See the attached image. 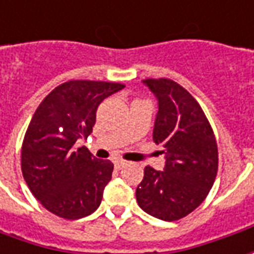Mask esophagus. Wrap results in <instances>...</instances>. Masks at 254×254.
Returning a JSON list of instances; mask_svg holds the SVG:
<instances>
[{
  "mask_svg": "<svg viewBox=\"0 0 254 254\" xmlns=\"http://www.w3.org/2000/svg\"><path fill=\"white\" fill-rule=\"evenodd\" d=\"M114 165H115L117 170H121V168H124V167L127 165V163L122 161V160H115V161H114Z\"/></svg>",
  "mask_w": 254,
  "mask_h": 254,
  "instance_id": "1",
  "label": "esophagus"
}]
</instances>
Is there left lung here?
I'll use <instances>...</instances> for the list:
<instances>
[{
	"label": "left lung",
	"instance_id": "1",
	"mask_svg": "<svg viewBox=\"0 0 254 254\" xmlns=\"http://www.w3.org/2000/svg\"><path fill=\"white\" fill-rule=\"evenodd\" d=\"M156 96L153 140L163 146V171L144 168L136 189L143 211L163 221L184 218L201 204L218 170V151L213 129L199 103L170 79H146Z\"/></svg>",
	"mask_w": 254,
	"mask_h": 254
}]
</instances>
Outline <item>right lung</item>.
Segmentation results:
<instances>
[{"mask_svg":"<svg viewBox=\"0 0 254 254\" xmlns=\"http://www.w3.org/2000/svg\"><path fill=\"white\" fill-rule=\"evenodd\" d=\"M125 86L70 80L41 101L22 144V172L33 196L65 220L96 211L113 175L110 160H97L79 139L93 132L100 103Z\"/></svg>","mask_w":254,"mask_h":254,"instance_id":"right-lung-1","label":"right lung"}]
</instances>
